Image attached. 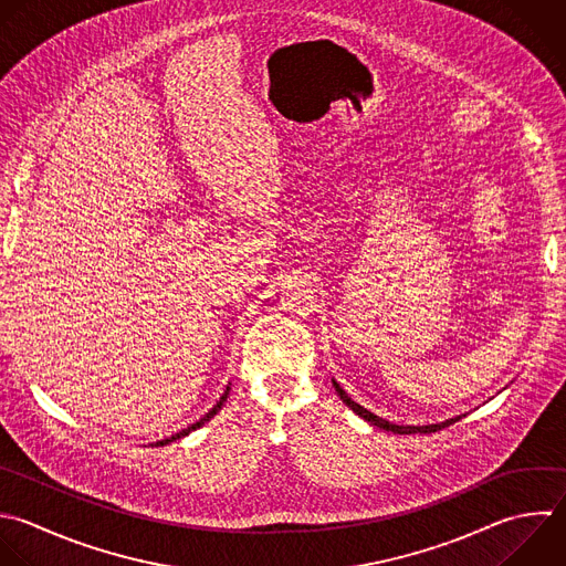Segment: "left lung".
Masks as SVG:
<instances>
[{
	"label": "left lung",
	"instance_id": "1",
	"mask_svg": "<svg viewBox=\"0 0 566 566\" xmlns=\"http://www.w3.org/2000/svg\"><path fill=\"white\" fill-rule=\"evenodd\" d=\"M332 385H334V389H336V394L340 396V400L356 413V416H360L363 420H367L369 424H374V427H380V429H385V431H394V433H431V431H438V429H442V427H449V424H453L455 420H460L462 416H453V418H447V420H442V422H433V424H396V422H389V420H385V418H380V416H376V413H371L369 409H365L363 405H358V402H354L349 396H347V391L332 378Z\"/></svg>",
	"mask_w": 566,
	"mask_h": 566
}]
</instances>
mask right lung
<instances>
[{
    "label": "right lung",
    "mask_w": 566,
    "mask_h": 566,
    "mask_svg": "<svg viewBox=\"0 0 566 566\" xmlns=\"http://www.w3.org/2000/svg\"><path fill=\"white\" fill-rule=\"evenodd\" d=\"M230 385H232V382H228V387H226V391H223V394H221V398H219V400H217V405H214V407H212V409H210V411H208V413H203V416H201V418H199V420H197V422H192V424H188V427H186V429H181V431H177V433H172V436H170V438H164V440H157V442H150V447H164V444H170V442H175V440H179V438H184V436H188V433H192V431H195V429H199V427H203V424H206V422H208V420H210V418H214V416H217V413H219V409H221V407H223V402H226V400H228V394H230Z\"/></svg>",
    "instance_id": "right-lung-1"
}]
</instances>
